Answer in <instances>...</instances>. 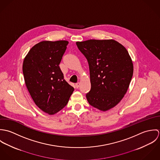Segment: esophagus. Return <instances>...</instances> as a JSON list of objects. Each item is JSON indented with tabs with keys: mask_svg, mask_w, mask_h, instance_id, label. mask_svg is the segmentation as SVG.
Wrapping results in <instances>:
<instances>
[{
	"mask_svg": "<svg viewBox=\"0 0 160 160\" xmlns=\"http://www.w3.org/2000/svg\"><path fill=\"white\" fill-rule=\"evenodd\" d=\"M79 85H80V83L79 82H77V83H76V84H75V86H76V88L78 89V88H79Z\"/></svg>",
	"mask_w": 160,
	"mask_h": 160,
	"instance_id": "obj_1",
	"label": "esophagus"
}]
</instances>
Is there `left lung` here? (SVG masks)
<instances>
[{
    "instance_id": "left-lung-1",
    "label": "left lung",
    "mask_w": 160,
    "mask_h": 160,
    "mask_svg": "<svg viewBox=\"0 0 160 160\" xmlns=\"http://www.w3.org/2000/svg\"><path fill=\"white\" fill-rule=\"evenodd\" d=\"M76 45L89 64L91 88L86 93L88 102L104 112L114 107L126 94L133 75L128 52L112 39H91Z\"/></svg>"
}]
</instances>
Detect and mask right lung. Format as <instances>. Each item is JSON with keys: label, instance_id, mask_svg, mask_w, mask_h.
<instances>
[{"label": "right lung", "instance_id": "right-lung-1", "mask_svg": "<svg viewBox=\"0 0 160 160\" xmlns=\"http://www.w3.org/2000/svg\"><path fill=\"white\" fill-rule=\"evenodd\" d=\"M68 44L67 41L41 42L31 48L23 61L27 89L36 105L48 114L63 109L74 91L59 67Z\"/></svg>", "mask_w": 160, "mask_h": 160}]
</instances>
